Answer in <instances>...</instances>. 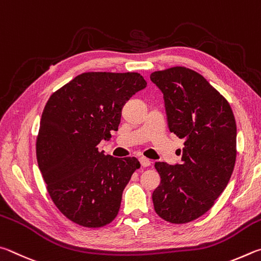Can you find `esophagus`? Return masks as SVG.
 <instances>
[{
    "instance_id": "34e87169",
    "label": "esophagus",
    "mask_w": 261,
    "mask_h": 261,
    "mask_svg": "<svg viewBox=\"0 0 261 261\" xmlns=\"http://www.w3.org/2000/svg\"><path fill=\"white\" fill-rule=\"evenodd\" d=\"M140 163H141V165H142L143 167H148V166L151 165V162H150L149 159L145 158V157H141L140 158Z\"/></svg>"
}]
</instances>
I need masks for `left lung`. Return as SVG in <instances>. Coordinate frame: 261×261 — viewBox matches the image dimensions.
Listing matches in <instances>:
<instances>
[{"mask_svg":"<svg viewBox=\"0 0 261 261\" xmlns=\"http://www.w3.org/2000/svg\"><path fill=\"white\" fill-rule=\"evenodd\" d=\"M163 91L171 133L185 139L181 164H154L161 185L154 211L167 222L194 221L211 208L230 180L236 162V121L228 100L191 68L152 72Z\"/></svg>","mask_w":261,"mask_h":261,"instance_id":"obj_1","label":"left lung"}]
</instances>
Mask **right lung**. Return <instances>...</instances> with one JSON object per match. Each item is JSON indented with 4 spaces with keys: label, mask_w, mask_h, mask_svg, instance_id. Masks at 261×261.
I'll use <instances>...</instances> for the list:
<instances>
[{
    "label": "right lung",
    "mask_w": 261,
    "mask_h": 261,
    "mask_svg": "<svg viewBox=\"0 0 261 261\" xmlns=\"http://www.w3.org/2000/svg\"><path fill=\"white\" fill-rule=\"evenodd\" d=\"M145 87L136 72H86L45 104L36 159L55 206L76 225L99 228L117 217L122 191L141 164L108 156L97 145L118 129L126 100Z\"/></svg>",
    "instance_id": "obj_1"
}]
</instances>
